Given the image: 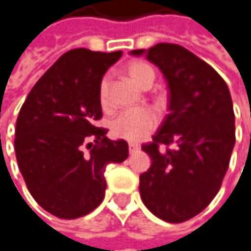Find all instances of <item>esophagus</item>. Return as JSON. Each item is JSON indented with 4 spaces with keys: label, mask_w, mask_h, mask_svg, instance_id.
Here are the masks:
<instances>
[{
    "label": "esophagus",
    "mask_w": 251,
    "mask_h": 251,
    "mask_svg": "<svg viewBox=\"0 0 251 251\" xmlns=\"http://www.w3.org/2000/svg\"><path fill=\"white\" fill-rule=\"evenodd\" d=\"M138 149H140V146H138V144H134V143H131V144H129V151H131V153L137 151Z\"/></svg>",
    "instance_id": "1"
}]
</instances>
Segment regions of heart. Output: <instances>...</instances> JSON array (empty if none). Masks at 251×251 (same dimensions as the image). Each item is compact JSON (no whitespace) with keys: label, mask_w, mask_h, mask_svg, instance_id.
Wrapping results in <instances>:
<instances>
[{"label":"heart","mask_w":251,"mask_h":251,"mask_svg":"<svg viewBox=\"0 0 251 251\" xmlns=\"http://www.w3.org/2000/svg\"><path fill=\"white\" fill-rule=\"evenodd\" d=\"M126 73L129 78L141 89H149L154 81V71L146 62H132L128 65ZM108 80L102 78L100 84V101L102 107L107 105ZM157 126V116L150 108H135L119 114L111 122V134L117 138L129 143H138L144 140Z\"/></svg>","instance_id":"heart-1"}]
</instances>
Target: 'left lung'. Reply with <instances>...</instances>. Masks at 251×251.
Segmentation results:
<instances>
[{"instance_id":"left-lung-1","label":"left lung","mask_w":251,"mask_h":251,"mask_svg":"<svg viewBox=\"0 0 251 251\" xmlns=\"http://www.w3.org/2000/svg\"><path fill=\"white\" fill-rule=\"evenodd\" d=\"M129 53L146 56L168 84V114L141 147L151 165L140 176V195L156 217L180 223L200 214L222 186L235 146L232 98L217 71L178 44ZM162 144L173 149L159 151Z\"/></svg>"}]
</instances>
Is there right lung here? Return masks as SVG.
<instances>
[{
    "label": "right lung",
    "instance_id": "add662e5",
    "mask_svg": "<svg viewBox=\"0 0 251 251\" xmlns=\"http://www.w3.org/2000/svg\"><path fill=\"white\" fill-rule=\"evenodd\" d=\"M120 56L67 51L35 83L17 116V165L32 198L56 217L94 211L104 200L105 167L128 157L126 141L108 140L107 129L95 126L102 116L100 84Z\"/></svg>",
    "mask_w": 251,
    "mask_h": 251
}]
</instances>
